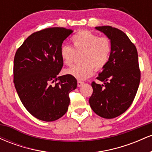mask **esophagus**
<instances>
[{
	"label": "esophagus",
	"instance_id": "1",
	"mask_svg": "<svg viewBox=\"0 0 152 152\" xmlns=\"http://www.w3.org/2000/svg\"><path fill=\"white\" fill-rule=\"evenodd\" d=\"M83 84H84V82H82L81 81H78V82H77L78 87H81V86H83Z\"/></svg>",
	"mask_w": 152,
	"mask_h": 152
}]
</instances>
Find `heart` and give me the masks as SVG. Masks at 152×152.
<instances>
[{"label":"heart","instance_id":"heart-1","mask_svg":"<svg viewBox=\"0 0 152 152\" xmlns=\"http://www.w3.org/2000/svg\"><path fill=\"white\" fill-rule=\"evenodd\" d=\"M73 48L63 45L60 56L65 65L70 66L74 60L75 53H81L82 64L73 66L64 71L79 81L86 80L94 74V67L102 69L107 64L111 53V43L107 37H99L98 35L88 31H80L71 38Z\"/></svg>","mask_w":152,"mask_h":152}]
</instances>
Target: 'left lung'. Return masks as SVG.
<instances>
[{
    "mask_svg": "<svg viewBox=\"0 0 152 152\" xmlns=\"http://www.w3.org/2000/svg\"><path fill=\"white\" fill-rule=\"evenodd\" d=\"M95 28L109 38L112 49L109 61L97 77L104 84L92 82L89 104L101 117L114 118L129 108L137 94L141 78L137 50L121 30L108 26Z\"/></svg>",
    "mask_w": 152,
    "mask_h": 152,
    "instance_id": "left-lung-1",
    "label": "left lung"
}]
</instances>
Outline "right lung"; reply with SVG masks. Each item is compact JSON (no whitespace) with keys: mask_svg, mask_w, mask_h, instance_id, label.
I'll list each match as a JSON object with an SVG mask.
<instances>
[{"mask_svg":"<svg viewBox=\"0 0 152 152\" xmlns=\"http://www.w3.org/2000/svg\"><path fill=\"white\" fill-rule=\"evenodd\" d=\"M72 32L56 27L34 33L15 53V88L27 111L41 121L62 117L70 104L69 94L77 87V81L70 75L58 76L64 65L60 48Z\"/></svg>","mask_w":152,"mask_h":152,"instance_id":"right-lung-1","label":"right lung"}]
</instances>
